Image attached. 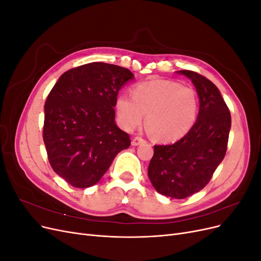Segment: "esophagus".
<instances>
[{
  "instance_id": "1",
  "label": "esophagus",
  "mask_w": 261,
  "mask_h": 261,
  "mask_svg": "<svg viewBox=\"0 0 261 261\" xmlns=\"http://www.w3.org/2000/svg\"><path fill=\"white\" fill-rule=\"evenodd\" d=\"M145 143H146V140H145L144 138L139 137V136L134 137L133 140H132V145H133V146H139V145L145 144Z\"/></svg>"
}]
</instances>
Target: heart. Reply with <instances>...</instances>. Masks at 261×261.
Returning <instances> with one entry per match:
<instances>
[{
    "label": "heart",
    "mask_w": 261,
    "mask_h": 261,
    "mask_svg": "<svg viewBox=\"0 0 261 261\" xmlns=\"http://www.w3.org/2000/svg\"><path fill=\"white\" fill-rule=\"evenodd\" d=\"M116 115L125 130H133L144 121L152 137L173 143L192 129L198 112V98L194 89L169 80H151L133 88V96L120 94Z\"/></svg>",
    "instance_id": "heart-1"
}]
</instances>
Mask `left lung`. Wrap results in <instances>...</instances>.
Instances as JSON below:
<instances>
[{"instance_id":"left-lung-1","label":"left lung","mask_w":261,"mask_h":261,"mask_svg":"<svg viewBox=\"0 0 261 261\" xmlns=\"http://www.w3.org/2000/svg\"><path fill=\"white\" fill-rule=\"evenodd\" d=\"M193 82L199 97L197 121L172 145L153 146L148 176L158 193L184 199L206 186L226 153L231 113L217 86L193 70H178Z\"/></svg>"}]
</instances>
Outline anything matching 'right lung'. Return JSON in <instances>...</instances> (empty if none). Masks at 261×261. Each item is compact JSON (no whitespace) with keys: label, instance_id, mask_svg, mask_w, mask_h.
Instances as JSON below:
<instances>
[{"label":"right lung","instance_id":"right-lung-1","mask_svg":"<svg viewBox=\"0 0 261 261\" xmlns=\"http://www.w3.org/2000/svg\"><path fill=\"white\" fill-rule=\"evenodd\" d=\"M129 69L93 62L63 74L44 105L43 141L53 171L68 184H97L116 154L130 146L115 124L117 93Z\"/></svg>","mask_w":261,"mask_h":261}]
</instances>
